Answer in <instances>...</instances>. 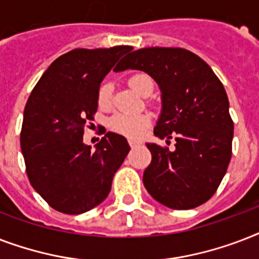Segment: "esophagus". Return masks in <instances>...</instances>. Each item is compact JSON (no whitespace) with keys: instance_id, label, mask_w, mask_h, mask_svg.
Here are the masks:
<instances>
[{"instance_id":"34e87169","label":"esophagus","mask_w":259,"mask_h":259,"mask_svg":"<svg viewBox=\"0 0 259 259\" xmlns=\"http://www.w3.org/2000/svg\"><path fill=\"white\" fill-rule=\"evenodd\" d=\"M129 145L130 148H136V146L138 145V142L136 141V140H129Z\"/></svg>"}]
</instances>
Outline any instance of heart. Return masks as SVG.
Segmentation results:
<instances>
[{"label":"heart","instance_id":"b5f03b06","mask_svg":"<svg viewBox=\"0 0 259 259\" xmlns=\"http://www.w3.org/2000/svg\"><path fill=\"white\" fill-rule=\"evenodd\" d=\"M129 86L140 95L146 97L152 94L154 89L153 79L146 74H134L129 78ZM113 101V84L110 82H105L99 87L98 91V105L101 109H107ZM148 115H132V114H115L110 119V127L127 137H138L149 125Z\"/></svg>","mask_w":259,"mask_h":259}]
</instances>
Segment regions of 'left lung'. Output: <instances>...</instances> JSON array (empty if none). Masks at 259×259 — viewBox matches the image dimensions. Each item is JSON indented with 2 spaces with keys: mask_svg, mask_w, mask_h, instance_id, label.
<instances>
[{
  "mask_svg": "<svg viewBox=\"0 0 259 259\" xmlns=\"http://www.w3.org/2000/svg\"><path fill=\"white\" fill-rule=\"evenodd\" d=\"M141 70L161 90L162 111L154 136L175 148L146 144L152 161L144 185L173 209L199 207L217 192L233 153L234 122L226 90L197 55L183 48H142L115 71Z\"/></svg>",
  "mask_w": 259,
  "mask_h": 259,
  "instance_id": "1",
  "label": "left lung"
}]
</instances>
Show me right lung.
Returning a JSON list of instances; mask_svg holds the SVG:
<instances>
[{
	"label": "right lung",
	"mask_w": 259,
	"mask_h": 259,
	"mask_svg": "<svg viewBox=\"0 0 259 259\" xmlns=\"http://www.w3.org/2000/svg\"><path fill=\"white\" fill-rule=\"evenodd\" d=\"M127 46L62 55L42 74L24 110L20 144L26 175L59 212L78 215L101 204L129 153L125 137L107 132L91 150L84 127L98 109V91Z\"/></svg>",
	"instance_id": "obj_1"
}]
</instances>
